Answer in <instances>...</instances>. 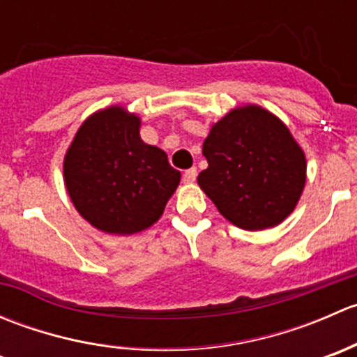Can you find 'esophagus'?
Wrapping results in <instances>:
<instances>
[{
	"label": "esophagus",
	"instance_id": "obj_1",
	"mask_svg": "<svg viewBox=\"0 0 357 357\" xmlns=\"http://www.w3.org/2000/svg\"><path fill=\"white\" fill-rule=\"evenodd\" d=\"M197 174H199V172H197V167L188 169V171H185V174H183V181H185L186 185H190V183H195Z\"/></svg>",
	"mask_w": 357,
	"mask_h": 357
}]
</instances>
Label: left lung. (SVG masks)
<instances>
[{
  "label": "left lung",
  "instance_id": "1",
  "mask_svg": "<svg viewBox=\"0 0 357 357\" xmlns=\"http://www.w3.org/2000/svg\"><path fill=\"white\" fill-rule=\"evenodd\" d=\"M208 167L200 188L238 228L280 225L305 183V157L282 121L261 107L235 109L212 126L204 142Z\"/></svg>",
  "mask_w": 357,
  "mask_h": 357
}]
</instances>
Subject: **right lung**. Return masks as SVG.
Listing matches in <instances>:
<instances>
[{
    "label": "right lung",
    "mask_w": 357,
    "mask_h": 357,
    "mask_svg": "<svg viewBox=\"0 0 357 357\" xmlns=\"http://www.w3.org/2000/svg\"><path fill=\"white\" fill-rule=\"evenodd\" d=\"M63 176L79 214L112 235L152 226L181 178L165 152L139 138V119L121 107L98 112L81 126Z\"/></svg>",
    "instance_id": "obj_1"
}]
</instances>
